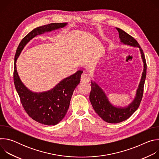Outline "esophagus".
Here are the masks:
<instances>
[{"instance_id": "obj_1", "label": "esophagus", "mask_w": 159, "mask_h": 159, "mask_svg": "<svg viewBox=\"0 0 159 159\" xmlns=\"http://www.w3.org/2000/svg\"><path fill=\"white\" fill-rule=\"evenodd\" d=\"M80 80H81V82H89L90 79H89V76L86 74H83L81 75Z\"/></svg>"}]
</instances>
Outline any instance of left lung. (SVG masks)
<instances>
[{"label": "left lung", "instance_id": "1", "mask_svg": "<svg viewBox=\"0 0 159 159\" xmlns=\"http://www.w3.org/2000/svg\"><path fill=\"white\" fill-rule=\"evenodd\" d=\"M119 33L121 42L129 46L139 47L144 63V69L142 79L137 89V96L134 101L127 107L119 108L113 106L108 101L102 89L95 82H91V90L90 92L89 99L97 114L106 122L109 123H118L128 119L139 108L143 94V87L147 74V63L143 51L139 43L134 38L123 30L116 28Z\"/></svg>", "mask_w": 159, "mask_h": 159}]
</instances>
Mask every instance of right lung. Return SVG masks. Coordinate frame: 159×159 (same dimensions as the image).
<instances>
[{
	"label": "right lung",
	"instance_id": "add662e5",
	"mask_svg": "<svg viewBox=\"0 0 159 159\" xmlns=\"http://www.w3.org/2000/svg\"><path fill=\"white\" fill-rule=\"evenodd\" d=\"M66 25L65 22L51 23L34 29L21 40L14 57V83L20 102L30 117L45 125H55L65 117L74 90L80 83L83 72L79 70L63 79L49 91L34 93L28 90L20 81L17 72L16 61L22 50L33 38L44 32L63 28Z\"/></svg>",
	"mask_w": 159,
	"mask_h": 159
}]
</instances>
